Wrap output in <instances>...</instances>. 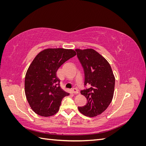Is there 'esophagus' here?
<instances>
[{
    "mask_svg": "<svg viewBox=\"0 0 146 146\" xmlns=\"http://www.w3.org/2000/svg\"><path fill=\"white\" fill-rule=\"evenodd\" d=\"M72 90L73 93H74V94H78V90H77V88H72Z\"/></svg>",
    "mask_w": 146,
    "mask_h": 146,
    "instance_id": "obj_1",
    "label": "esophagus"
}]
</instances>
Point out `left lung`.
<instances>
[{
	"label": "left lung",
	"instance_id": "left-lung-1",
	"mask_svg": "<svg viewBox=\"0 0 146 146\" xmlns=\"http://www.w3.org/2000/svg\"><path fill=\"white\" fill-rule=\"evenodd\" d=\"M76 51L84 70V85L88 86L80 91L87 103L78 110L86 116L94 117L102 113L111 102L115 78L108 61L98 52L92 48Z\"/></svg>",
	"mask_w": 146,
	"mask_h": 146
}]
</instances>
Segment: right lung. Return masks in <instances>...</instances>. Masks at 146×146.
I'll return each instance as SVG.
<instances>
[{"label":"right lung","instance_id":"1","mask_svg":"<svg viewBox=\"0 0 146 146\" xmlns=\"http://www.w3.org/2000/svg\"><path fill=\"white\" fill-rule=\"evenodd\" d=\"M76 55L72 49L47 48L39 52L30 65L25 78V93L30 107L38 115H54L62 99L69 95L61 89L56 71Z\"/></svg>","mask_w":146,"mask_h":146}]
</instances>
